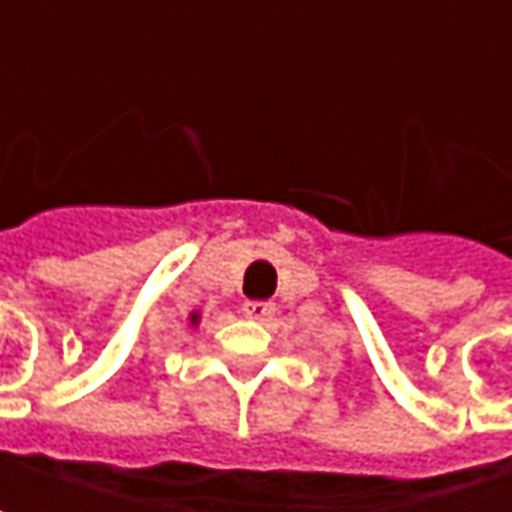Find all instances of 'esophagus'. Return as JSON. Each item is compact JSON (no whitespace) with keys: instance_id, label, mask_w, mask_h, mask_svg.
Here are the masks:
<instances>
[{"instance_id":"1","label":"esophagus","mask_w":512,"mask_h":512,"mask_svg":"<svg viewBox=\"0 0 512 512\" xmlns=\"http://www.w3.org/2000/svg\"><path fill=\"white\" fill-rule=\"evenodd\" d=\"M242 310H245L247 319H256V322H270L273 316H276V305L273 302H245L242 305Z\"/></svg>"}]
</instances>
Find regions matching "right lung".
<instances>
[{
    "mask_svg": "<svg viewBox=\"0 0 512 512\" xmlns=\"http://www.w3.org/2000/svg\"><path fill=\"white\" fill-rule=\"evenodd\" d=\"M193 319H196V316H193Z\"/></svg>",
    "mask_w": 512,
    "mask_h": 512,
    "instance_id": "obj_1",
    "label": "right lung"
}]
</instances>
